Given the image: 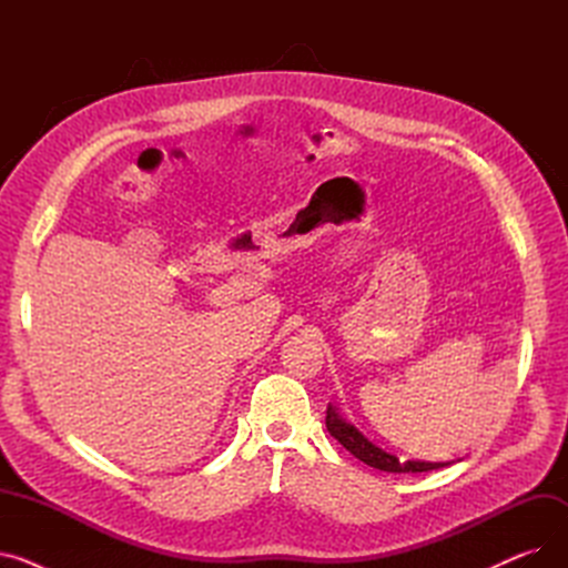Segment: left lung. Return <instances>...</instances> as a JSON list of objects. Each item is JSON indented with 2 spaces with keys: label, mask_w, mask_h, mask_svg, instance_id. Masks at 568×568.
I'll return each instance as SVG.
<instances>
[{
  "label": "left lung",
  "mask_w": 568,
  "mask_h": 568,
  "mask_svg": "<svg viewBox=\"0 0 568 568\" xmlns=\"http://www.w3.org/2000/svg\"><path fill=\"white\" fill-rule=\"evenodd\" d=\"M326 430H329L332 437H336L354 458H359L362 463H366L379 471L416 474V471H430V469L452 465V463H428V460H400L398 456L379 449V446L373 444L359 428L349 424L347 419H343L341 409L332 403H329V407H326Z\"/></svg>",
  "instance_id": "1"
}]
</instances>
